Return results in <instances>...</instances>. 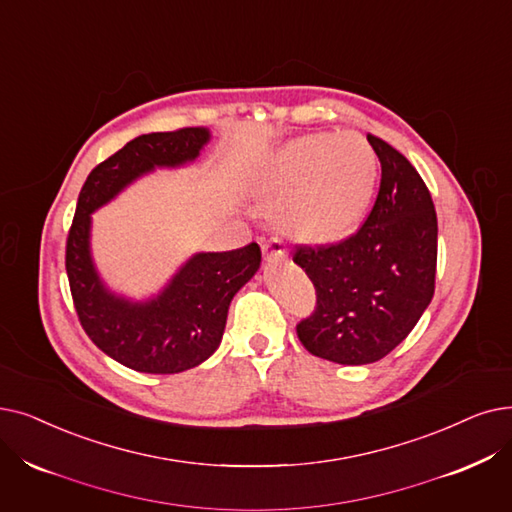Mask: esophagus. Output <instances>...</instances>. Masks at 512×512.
Listing matches in <instances>:
<instances>
[{
	"mask_svg": "<svg viewBox=\"0 0 512 512\" xmlns=\"http://www.w3.org/2000/svg\"><path fill=\"white\" fill-rule=\"evenodd\" d=\"M263 255L268 261H280L286 259V249H284V240L274 236L270 240L263 242Z\"/></svg>",
	"mask_w": 512,
	"mask_h": 512,
	"instance_id": "34e87169",
	"label": "esophagus"
}]
</instances>
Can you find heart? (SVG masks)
<instances>
[{
	"mask_svg": "<svg viewBox=\"0 0 512 512\" xmlns=\"http://www.w3.org/2000/svg\"><path fill=\"white\" fill-rule=\"evenodd\" d=\"M379 182V159L360 136L314 133L282 146L263 186L278 203L280 226L307 240H335L366 215Z\"/></svg>",
	"mask_w": 512,
	"mask_h": 512,
	"instance_id": "1",
	"label": "heart"
}]
</instances>
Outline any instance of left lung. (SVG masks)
I'll list each match as a JSON object with an SVG mask.
<instances>
[{
  "label": "left lung",
  "instance_id": "1",
  "mask_svg": "<svg viewBox=\"0 0 512 512\" xmlns=\"http://www.w3.org/2000/svg\"><path fill=\"white\" fill-rule=\"evenodd\" d=\"M381 188L358 232L309 247L293 261L316 286V309L297 324L303 347L345 366L379 362L402 343L435 293L437 215L412 163L368 133Z\"/></svg>",
  "mask_w": 512,
  "mask_h": 512
}]
</instances>
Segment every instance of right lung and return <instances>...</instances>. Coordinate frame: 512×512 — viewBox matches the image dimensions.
Listing matches in <instances>:
<instances>
[{
    "label": "right lung",
    "instance_id": "right-lung-1",
    "mask_svg": "<svg viewBox=\"0 0 512 512\" xmlns=\"http://www.w3.org/2000/svg\"><path fill=\"white\" fill-rule=\"evenodd\" d=\"M211 140L205 127L144 133L102 161L79 192L66 238V274L79 322L96 347L119 364L148 374H175L211 358L234 295L259 270L257 242L226 253H196L163 291L129 301L108 291L90 251L92 213L157 167L192 163Z\"/></svg>",
    "mask_w": 512,
    "mask_h": 512
}]
</instances>
